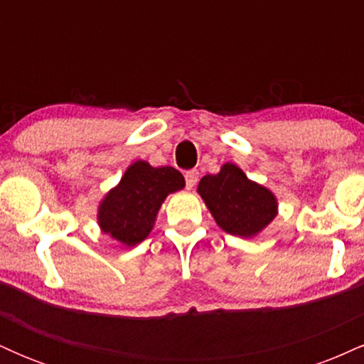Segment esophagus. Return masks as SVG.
Here are the masks:
<instances>
[{
	"instance_id": "obj_1",
	"label": "esophagus",
	"mask_w": 364,
	"mask_h": 364,
	"mask_svg": "<svg viewBox=\"0 0 364 364\" xmlns=\"http://www.w3.org/2000/svg\"><path fill=\"white\" fill-rule=\"evenodd\" d=\"M185 181H186V188H193L196 185V181H198V171H196V169L186 171Z\"/></svg>"
}]
</instances>
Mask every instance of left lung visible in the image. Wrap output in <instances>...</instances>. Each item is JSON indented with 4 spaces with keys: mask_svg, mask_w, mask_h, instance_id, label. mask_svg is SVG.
I'll list each match as a JSON object with an SVG mask.
<instances>
[{
    "mask_svg": "<svg viewBox=\"0 0 364 364\" xmlns=\"http://www.w3.org/2000/svg\"><path fill=\"white\" fill-rule=\"evenodd\" d=\"M198 193L215 223L229 235L241 237L260 232L277 210L275 196L267 188L250 181L235 164H224L220 173L200 179Z\"/></svg>",
    "mask_w": 364,
    "mask_h": 364,
    "instance_id": "8db88e82",
    "label": "left lung"
}]
</instances>
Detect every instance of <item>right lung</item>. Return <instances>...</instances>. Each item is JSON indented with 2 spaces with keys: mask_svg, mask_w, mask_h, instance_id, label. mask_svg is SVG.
I'll return each instance as SVG.
<instances>
[{
  "mask_svg": "<svg viewBox=\"0 0 364 364\" xmlns=\"http://www.w3.org/2000/svg\"><path fill=\"white\" fill-rule=\"evenodd\" d=\"M183 186L185 179L178 169L169 166L152 168L144 161L135 162L101 203L99 223L102 231L128 246L140 243L152 231L166 196Z\"/></svg>",
  "mask_w": 364,
  "mask_h": 364,
  "instance_id": "add662e5",
  "label": "right lung"
}]
</instances>
